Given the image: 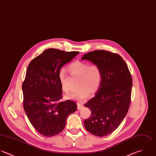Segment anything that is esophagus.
Returning <instances> with one entry per match:
<instances>
[{"label":"esophagus","instance_id":"obj_1","mask_svg":"<svg viewBox=\"0 0 156 156\" xmlns=\"http://www.w3.org/2000/svg\"><path fill=\"white\" fill-rule=\"evenodd\" d=\"M83 107L82 104H80V103H77V109H80L81 108Z\"/></svg>","mask_w":156,"mask_h":156}]
</instances>
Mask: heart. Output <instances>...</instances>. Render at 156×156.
<instances>
[{
	"label": "heart",
	"mask_w": 156,
	"mask_h": 156,
	"mask_svg": "<svg viewBox=\"0 0 156 156\" xmlns=\"http://www.w3.org/2000/svg\"><path fill=\"white\" fill-rule=\"evenodd\" d=\"M68 69L71 73L79 77L77 87H79L73 92L66 94V99H73L78 102H82L89 97L90 92L95 94L99 90L103 78V74L101 67L98 65H90L85 62L76 60L71 63ZM58 79L62 90L65 93L70 90V87L67 83L65 71L60 69L58 72Z\"/></svg>",
	"instance_id": "b5f03b06"
}]
</instances>
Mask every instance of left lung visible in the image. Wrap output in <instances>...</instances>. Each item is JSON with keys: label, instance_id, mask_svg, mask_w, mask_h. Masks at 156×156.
Wrapping results in <instances>:
<instances>
[{"label": "left lung", "instance_id": "left-lung-1", "mask_svg": "<svg viewBox=\"0 0 156 156\" xmlns=\"http://www.w3.org/2000/svg\"><path fill=\"white\" fill-rule=\"evenodd\" d=\"M81 59L99 65L103 74L97 94L85 104L91 114L84 120V126L96 136H106L118 128L128 112L133 85L131 74L126 62L116 53L95 50L84 54Z\"/></svg>", "mask_w": 156, "mask_h": 156}]
</instances>
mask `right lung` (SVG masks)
Wrapping results in <instances>:
<instances>
[{
    "label": "right lung",
    "instance_id": "obj_1",
    "mask_svg": "<svg viewBox=\"0 0 156 156\" xmlns=\"http://www.w3.org/2000/svg\"><path fill=\"white\" fill-rule=\"evenodd\" d=\"M79 53L50 48L28 65L22 83L23 106L33 126L45 137L60 133L66 125L68 115L77 109L73 101H60L62 90L58 72Z\"/></svg>",
    "mask_w": 156,
    "mask_h": 156
}]
</instances>
